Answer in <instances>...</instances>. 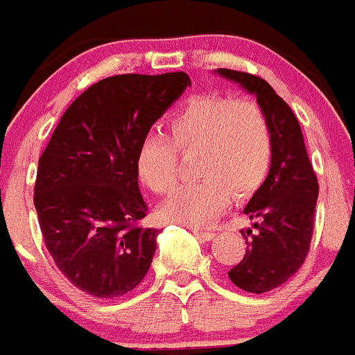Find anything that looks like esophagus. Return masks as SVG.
Returning <instances> with one entry per match:
<instances>
[{
    "instance_id": "34e87169",
    "label": "esophagus",
    "mask_w": 355,
    "mask_h": 355,
    "mask_svg": "<svg viewBox=\"0 0 355 355\" xmlns=\"http://www.w3.org/2000/svg\"><path fill=\"white\" fill-rule=\"evenodd\" d=\"M193 233L196 234V236L203 238L205 241H210V240H214V236H215V233H211V231H200V230H193Z\"/></svg>"
}]
</instances>
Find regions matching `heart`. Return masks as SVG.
<instances>
[{"mask_svg": "<svg viewBox=\"0 0 355 355\" xmlns=\"http://www.w3.org/2000/svg\"><path fill=\"white\" fill-rule=\"evenodd\" d=\"M196 152V182L180 187L159 214L162 220L200 227L236 200L252 196L273 164V132L263 108L250 99L201 94L168 122V137L148 135L137 150V173L145 187L164 196L178 180V154Z\"/></svg>", "mask_w": 355, "mask_h": 355, "instance_id": "obj_1", "label": "heart"}]
</instances>
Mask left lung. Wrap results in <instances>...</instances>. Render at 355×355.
Instances as JSON below:
<instances>
[{
	"instance_id": "obj_1",
	"label": "left lung",
	"mask_w": 355,
	"mask_h": 355,
	"mask_svg": "<svg viewBox=\"0 0 355 355\" xmlns=\"http://www.w3.org/2000/svg\"><path fill=\"white\" fill-rule=\"evenodd\" d=\"M217 71L256 94L273 132L270 175L243 210L254 220L252 230L241 231L245 256L227 273L240 289L263 294L286 284L303 266L315 224L319 182L300 122L273 87L250 73L226 68Z\"/></svg>"
}]
</instances>
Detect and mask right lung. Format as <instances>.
Listing matches in <instances>:
<instances>
[{
  "label": "right lung",
  "mask_w": 355,
  "mask_h": 355,
  "mask_svg": "<svg viewBox=\"0 0 355 355\" xmlns=\"http://www.w3.org/2000/svg\"><path fill=\"white\" fill-rule=\"evenodd\" d=\"M184 71L103 78L62 114L38 161L35 208L58 270L94 297L124 296L144 280L157 230L138 187L137 150L182 96Z\"/></svg>",
  "instance_id": "1"
}]
</instances>
